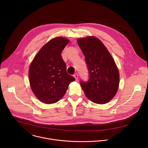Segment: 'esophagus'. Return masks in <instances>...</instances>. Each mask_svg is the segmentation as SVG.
<instances>
[{"mask_svg":"<svg viewBox=\"0 0 148 148\" xmlns=\"http://www.w3.org/2000/svg\"><path fill=\"white\" fill-rule=\"evenodd\" d=\"M74 77H75V80L76 81H77V80H78V74H75L74 75Z\"/></svg>","mask_w":148,"mask_h":148,"instance_id":"1","label":"esophagus"}]
</instances>
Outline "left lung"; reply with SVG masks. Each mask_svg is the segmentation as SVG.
<instances>
[{
	"mask_svg": "<svg viewBox=\"0 0 148 148\" xmlns=\"http://www.w3.org/2000/svg\"><path fill=\"white\" fill-rule=\"evenodd\" d=\"M77 43L84 55L89 73L88 82H80L82 89L92 102L106 103L114 97L119 86L120 74L114 59L97 37L80 38Z\"/></svg>",
	"mask_w": 148,
	"mask_h": 148,
	"instance_id": "left-lung-1",
	"label": "left lung"
}]
</instances>
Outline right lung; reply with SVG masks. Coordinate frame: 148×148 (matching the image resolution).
Instances as JSON below:
<instances>
[{"label": "right lung", "instance_id": "right-lung-1", "mask_svg": "<svg viewBox=\"0 0 148 148\" xmlns=\"http://www.w3.org/2000/svg\"><path fill=\"white\" fill-rule=\"evenodd\" d=\"M70 40L58 37L46 43L36 54L29 68L32 90L38 99L51 104L60 101L75 78L66 72L62 51Z\"/></svg>", "mask_w": 148, "mask_h": 148}]
</instances>
